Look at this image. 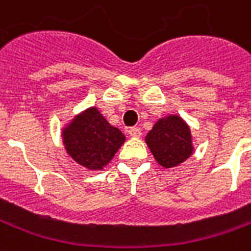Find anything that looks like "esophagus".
I'll return each mask as SVG.
<instances>
[{
    "mask_svg": "<svg viewBox=\"0 0 251 251\" xmlns=\"http://www.w3.org/2000/svg\"><path fill=\"white\" fill-rule=\"evenodd\" d=\"M129 134H130L131 137H140L141 136V129H140V127H136V126H134V127H130V129H129Z\"/></svg>",
    "mask_w": 251,
    "mask_h": 251,
    "instance_id": "obj_1",
    "label": "esophagus"
}]
</instances>
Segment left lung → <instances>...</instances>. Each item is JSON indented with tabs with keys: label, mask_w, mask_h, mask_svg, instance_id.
<instances>
[{
	"label": "left lung",
	"mask_w": 251,
	"mask_h": 251,
	"mask_svg": "<svg viewBox=\"0 0 251 251\" xmlns=\"http://www.w3.org/2000/svg\"><path fill=\"white\" fill-rule=\"evenodd\" d=\"M145 140L157 163L165 168L179 165L192 154L191 130L177 115L158 120Z\"/></svg>",
	"instance_id": "left-lung-1"
}]
</instances>
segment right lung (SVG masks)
Masks as SVG:
<instances>
[{
    "label": "right lung",
    "instance_id": "1",
    "mask_svg": "<svg viewBox=\"0 0 251 251\" xmlns=\"http://www.w3.org/2000/svg\"><path fill=\"white\" fill-rule=\"evenodd\" d=\"M63 138L68 154L93 171L103 169L125 142L122 131L110 125L95 107L75 117L63 131Z\"/></svg>",
    "mask_w": 251,
    "mask_h": 251
}]
</instances>
